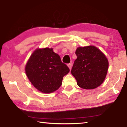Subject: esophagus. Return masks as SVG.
I'll return each mask as SVG.
<instances>
[{
  "label": "esophagus",
  "mask_w": 127,
  "mask_h": 127,
  "mask_svg": "<svg viewBox=\"0 0 127 127\" xmlns=\"http://www.w3.org/2000/svg\"><path fill=\"white\" fill-rule=\"evenodd\" d=\"M68 67L69 68V69H70V70H71V67H72V64H71V63H69V64H68Z\"/></svg>",
  "instance_id": "1"
}]
</instances>
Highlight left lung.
<instances>
[{
    "instance_id": "8db88e82",
    "label": "left lung",
    "mask_w": 127,
    "mask_h": 127,
    "mask_svg": "<svg viewBox=\"0 0 127 127\" xmlns=\"http://www.w3.org/2000/svg\"><path fill=\"white\" fill-rule=\"evenodd\" d=\"M75 54L71 73L77 84L84 89H93L105 80L108 68V62L101 51L93 46L79 47Z\"/></svg>"
}]
</instances>
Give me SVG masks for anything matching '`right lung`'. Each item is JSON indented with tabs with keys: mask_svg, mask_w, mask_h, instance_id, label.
I'll return each mask as SVG.
<instances>
[{
	"mask_svg": "<svg viewBox=\"0 0 127 127\" xmlns=\"http://www.w3.org/2000/svg\"><path fill=\"white\" fill-rule=\"evenodd\" d=\"M70 70L52 48L37 49L25 67L27 78L35 88L43 93H51L62 85L63 76Z\"/></svg>",
	"mask_w": 127,
	"mask_h": 127,
	"instance_id": "add662e5",
	"label": "right lung"
}]
</instances>
